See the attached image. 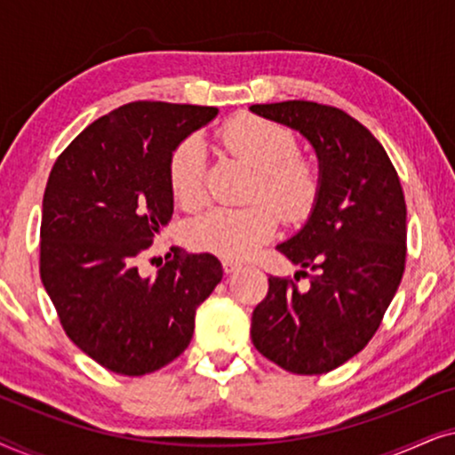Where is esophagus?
Returning a JSON list of instances; mask_svg holds the SVG:
<instances>
[{
  "label": "esophagus",
  "instance_id": "1",
  "mask_svg": "<svg viewBox=\"0 0 455 455\" xmlns=\"http://www.w3.org/2000/svg\"><path fill=\"white\" fill-rule=\"evenodd\" d=\"M221 265H223V271H226V273H234V271L240 269L238 260H232V259H223Z\"/></svg>",
  "mask_w": 455,
  "mask_h": 455
}]
</instances>
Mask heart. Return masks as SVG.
<instances>
[{"label":"heart","mask_w":455,"mask_h":455,"mask_svg":"<svg viewBox=\"0 0 455 455\" xmlns=\"http://www.w3.org/2000/svg\"><path fill=\"white\" fill-rule=\"evenodd\" d=\"M217 136L234 157L254 170L246 209H215L188 228V242L198 251L223 259H244L271 240L279 221L300 223L315 209L321 192V172L315 161L298 153L296 134L288 126L252 114L229 117ZM203 142L190 136L172 153L167 180L172 195L186 211L204 204Z\"/></svg>","instance_id":"heart-1"}]
</instances>
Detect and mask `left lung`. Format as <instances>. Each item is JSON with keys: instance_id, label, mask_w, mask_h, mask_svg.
Segmentation results:
<instances>
[{"instance_id": "obj_1", "label": "left lung", "mask_w": 455, "mask_h": 455, "mask_svg": "<svg viewBox=\"0 0 455 455\" xmlns=\"http://www.w3.org/2000/svg\"><path fill=\"white\" fill-rule=\"evenodd\" d=\"M251 111L285 124L319 157L321 192L307 226L277 246L310 269L308 289L269 277L252 310L251 338L294 375H323L372 339L406 267V201L391 159L369 128L331 105L282 101Z\"/></svg>"}]
</instances>
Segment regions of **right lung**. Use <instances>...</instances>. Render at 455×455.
Instances as JSON below:
<instances>
[{
  "label": "right lung",
  "instance_id": "add662e5",
  "mask_svg": "<svg viewBox=\"0 0 455 455\" xmlns=\"http://www.w3.org/2000/svg\"><path fill=\"white\" fill-rule=\"evenodd\" d=\"M217 116L207 105L134 101L64 148L43 195L41 282L68 338L103 369L140 377L188 347L198 304L221 282L213 254L172 248L139 263L172 220V153Z\"/></svg>",
  "mask_w": 455,
  "mask_h": 455
}]
</instances>
